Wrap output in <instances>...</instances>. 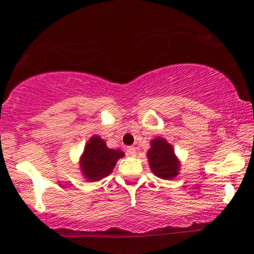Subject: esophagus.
Returning <instances> with one entry per match:
<instances>
[{
  "mask_svg": "<svg viewBox=\"0 0 254 254\" xmlns=\"http://www.w3.org/2000/svg\"><path fill=\"white\" fill-rule=\"evenodd\" d=\"M127 155L131 156V157H134V156L136 155V149H135L134 147H128L127 148Z\"/></svg>",
  "mask_w": 254,
  "mask_h": 254,
  "instance_id": "obj_1",
  "label": "esophagus"
}]
</instances>
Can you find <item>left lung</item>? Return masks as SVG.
I'll return each mask as SVG.
<instances>
[{
	"instance_id": "8db88e82",
	"label": "left lung",
	"mask_w": 254,
	"mask_h": 254,
	"mask_svg": "<svg viewBox=\"0 0 254 254\" xmlns=\"http://www.w3.org/2000/svg\"><path fill=\"white\" fill-rule=\"evenodd\" d=\"M147 156L152 173L158 178L173 179L178 176L180 162L176 157L172 145L163 137H156L151 141V148Z\"/></svg>"
}]
</instances>
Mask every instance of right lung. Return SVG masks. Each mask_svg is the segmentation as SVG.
Listing matches in <instances>:
<instances>
[{
	"label": "right lung",
	"mask_w": 254,
	"mask_h": 254,
	"mask_svg": "<svg viewBox=\"0 0 254 254\" xmlns=\"http://www.w3.org/2000/svg\"><path fill=\"white\" fill-rule=\"evenodd\" d=\"M125 154L119 149H110L102 137L93 135L86 143L79 161L83 176L89 182H98L113 171L118 159Z\"/></svg>",
	"instance_id": "1"
}]
</instances>
